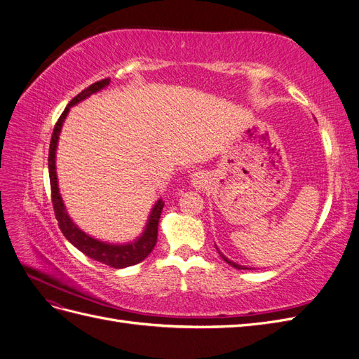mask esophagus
Returning a JSON list of instances; mask_svg holds the SVG:
<instances>
[{
	"mask_svg": "<svg viewBox=\"0 0 359 359\" xmlns=\"http://www.w3.org/2000/svg\"><path fill=\"white\" fill-rule=\"evenodd\" d=\"M191 182L196 189H203L206 186V182H208V178H206L203 172H194L191 175Z\"/></svg>",
	"mask_w": 359,
	"mask_h": 359,
	"instance_id": "34e87169",
	"label": "esophagus"
}]
</instances>
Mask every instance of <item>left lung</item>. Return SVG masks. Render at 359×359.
Returning a JSON list of instances; mask_svg holds the SVG:
<instances>
[{
	"instance_id": "8db88e82",
	"label": "left lung",
	"mask_w": 359,
	"mask_h": 359,
	"mask_svg": "<svg viewBox=\"0 0 359 359\" xmlns=\"http://www.w3.org/2000/svg\"><path fill=\"white\" fill-rule=\"evenodd\" d=\"M215 248H217V247H215ZM217 250H219V248H217ZM219 253H220V252H219ZM220 256L223 257V260H224V262H226V264H229L231 266H233V268H236V269H248V268H245V266H241V265H238V264L232 262V260H229V259H227L226 256H223L222 253H220Z\"/></svg>"
}]
</instances>
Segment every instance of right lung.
<instances>
[{
    "label": "right lung",
    "mask_w": 359,
    "mask_h": 359,
    "mask_svg": "<svg viewBox=\"0 0 359 359\" xmlns=\"http://www.w3.org/2000/svg\"><path fill=\"white\" fill-rule=\"evenodd\" d=\"M109 82H111L109 78L102 79L99 82L90 85L88 88H85L76 97H73V100L67 104L66 109H64V112L58 118L55 127H53V133H52L50 145H49L48 166H49L52 205H53V211H55V217L58 220V226H60L62 235L66 236L76 248L81 250L83 255L97 260V262H102V264H104L107 266H112V268H126V266H132V265L142 262V260L151 252H153V248L157 243L160 214H161L163 206H165V202H163L161 199L157 201L153 211H151V214H149V219H148L144 233L140 235V238H137L136 241L128 243V244H121V245L107 244V243L95 240V238H91L90 235H86L72 222V219L66 211V206H64V202L61 199L58 181H57V170H55V151H57L58 137H60L62 123H64V119H66L70 107L74 106L76 103L82 102L83 99L90 97L91 94L100 91L102 88H104V86L109 85Z\"/></svg>",
    "instance_id": "1"
}]
</instances>
